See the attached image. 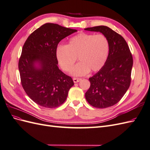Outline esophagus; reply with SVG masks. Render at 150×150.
Here are the masks:
<instances>
[{"mask_svg":"<svg viewBox=\"0 0 150 150\" xmlns=\"http://www.w3.org/2000/svg\"><path fill=\"white\" fill-rule=\"evenodd\" d=\"M81 80H82V79H80V78H75V77H74V79H73V80H74V83H77V82H80Z\"/></svg>","mask_w":150,"mask_h":150,"instance_id":"obj_1","label":"esophagus"}]
</instances>
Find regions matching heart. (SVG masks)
<instances>
[{"label": "heart", "instance_id": "b5f03b06", "mask_svg": "<svg viewBox=\"0 0 150 150\" xmlns=\"http://www.w3.org/2000/svg\"><path fill=\"white\" fill-rule=\"evenodd\" d=\"M110 52L109 40L103 34L82 32L72 37L68 45L56 48V57L65 71H70L79 57L80 63L72 70L74 75L81 76L90 70L98 71L104 67Z\"/></svg>", "mask_w": 150, "mask_h": 150}]
</instances>
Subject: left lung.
I'll return each mask as SVG.
<instances>
[{"label": "left lung", "mask_w": 150, "mask_h": 150, "mask_svg": "<svg viewBox=\"0 0 150 150\" xmlns=\"http://www.w3.org/2000/svg\"><path fill=\"white\" fill-rule=\"evenodd\" d=\"M85 30L102 33L110 42L106 62L89 78L91 86L85 94L91 106L108 108L120 101L130 86L133 65L132 54L124 37L108 26H98Z\"/></svg>", "instance_id": "8db88e82"}]
</instances>
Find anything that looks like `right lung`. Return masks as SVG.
Instances as JSON below:
<instances>
[{
  "label": "right lung",
  "mask_w": 150,
  "mask_h": 150,
  "mask_svg": "<svg viewBox=\"0 0 150 150\" xmlns=\"http://www.w3.org/2000/svg\"><path fill=\"white\" fill-rule=\"evenodd\" d=\"M76 32L47 23L35 30L25 41L18 62L21 83L26 94L37 105L53 108L66 101L74 83L71 76L57 67L56 52L59 42Z\"/></svg>",
  "instance_id": "obj_1"
}]
</instances>
